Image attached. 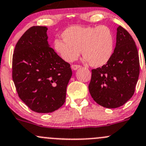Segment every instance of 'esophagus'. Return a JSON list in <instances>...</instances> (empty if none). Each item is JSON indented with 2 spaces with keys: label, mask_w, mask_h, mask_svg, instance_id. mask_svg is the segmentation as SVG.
<instances>
[{
  "label": "esophagus",
  "mask_w": 146,
  "mask_h": 146,
  "mask_svg": "<svg viewBox=\"0 0 146 146\" xmlns=\"http://www.w3.org/2000/svg\"><path fill=\"white\" fill-rule=\"evenodd\" d=\"M79 68H80V65H76V64H73V65L71 66V68L73 69V70H77V69Z\"/></svg>",
  "instance_id": "34e87169"
}]
</instances>
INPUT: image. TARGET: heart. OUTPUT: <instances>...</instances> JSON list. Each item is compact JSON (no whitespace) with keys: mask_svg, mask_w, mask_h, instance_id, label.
<instances>
[{"mask_svg":"<svg viewBox=\"0 0 146 146\" xmlns=\"http://www.w3.org/2000/svg\"><path fill=\"white\" fill-rule=\"evenodd\" d=\"M62 39L54 40V49L64 60L73 61L82 52L89 64L99 68L110 60L114 52L115 40L111 29L99 27L73 26L62 33Z\"/></svg>","mask_w":146,"mask_h":146,"instance_id":"heart-1","label":"heart"}]
</instances>
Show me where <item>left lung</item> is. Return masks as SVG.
Masks as SVG:
<instances>
[{
    "mask_svg": "<svg viewBox=\"0 0 146 146\" xmlns=\"http://www.w3.org/2000/svg\"><path fill=\"white\" fill-rule=\"evenodd\" d=\"M139 70V54L134 39L119 26L112 58L106 65L92 70L89 85L92 97L105 108L124 105L134 95Z\"/></svg>",
    "mask_w": 146,
    "mask_h": 146,
    "instance_id": "obj_1",
    "label": "left lung"
}]
</instances>
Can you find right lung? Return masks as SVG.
<instances>
[{
  "label": "right lung",
  "mask_w": 146,
  "mask_h": 146,
  "mask_svg": "<svg viewBox=\"0 0 146 146\" xmlns=\"http://www.w3.org/2000/svg\"><path fill=\"white\" fill-rule=\"evenodd\" d=\"M46 27H32L16 44L12 79L19 97L33 111L52 113L64 104L72 76L70 64L47 42Z\"/></svg>",
  "instance_id": "right-lung-1"
}]
</instances>
